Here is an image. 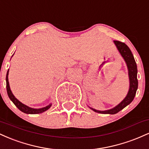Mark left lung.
Returning a JSON list of instances; mask_svg holds the SVG:
<instances>
[{
    "label": "left lung",
    "instance_id": "8db88e82",
    "mask_svg": "<svg viewBox=\"0 0 149 149\" xmlns=\"http://www.w3.org/2000/svg\"><path fill=\"white\" fill-rule=\"evenodd\" d=\"M114 44L116 46V48L118 49V52L123 59L125 61L128 70V76H129L130 80V87L129 90L125 97L124 100L116 106L115 107L112 109H109L106 111H99L93 108L90 107L92 111L95 112L103 114H116L118 113L120 111L123 109L125 107H127L134 100L136 92L138 88V80H137V66H136V61L134 60V56L132 53L130 49L128 47L127 45L124 42L114 40Z\"/></svg>",
    "mask_w": 149,
    "mask_h": 149
}]
</instances>
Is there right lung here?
I'll list each match as a JSON object with an SVG mask.
<instances>
[{
    "label": "right lung",
    "mask_w": 149,
    "mask_h": 149,
    "mask_svg": "<svg viewBox=\"0 0 149 149\" xmlns=\"http://www.w3.org/2000/svg\"><path fill=\"white\" fill-rule=\"evenodd\" d=\"M13 55H14V54H13ZM13 56H12V57H13ZM8 73H9V69H8L6 74V88L7 92H8V95L10 99V100L13 102V104H14L21 111L27 114H38L41 113L48 110L49 108H50L51 106H52V104H49V105L47 106V107L40 108V109H33V108H31L29 107H28V106L25 105V104H22L21 102H19V101L14 96V95H13V92H12L11 90H10L9 81H8Z\"/></svg>",
    "instance_id": "obj_1"
}]
</instances>
